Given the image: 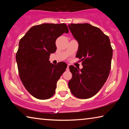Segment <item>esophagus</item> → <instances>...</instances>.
Masks as SVG:
<instances>
[{"label": "esophagus", "mask_w": 129, "mask_h": 129, "mask_svg": "<svg viewBox=\"0 0 129 129\" xmlns=\"http://www.w3.org/2000/svg\"><path fill=\"white\" fill-rule=\"evenodd\" d=\"M69 65H68V66H67V71H69Z\"/></svg>", "instance_id": "1"}]
</instances>
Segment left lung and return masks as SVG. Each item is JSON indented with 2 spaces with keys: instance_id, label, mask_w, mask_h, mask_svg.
<instances>
[{
  "instance_id": "1",
  "label": "left lung",
  "mask_w": 129,
  "mask_h": 129,
  "mask_svg": "<svg viewBox=\"0 0 129 129\" xmlns=\"http://www.w3.org/2000/svg\"><path fill=\"white\" fill-rule=\"evenodd\" d=\"M68 27L78 43L76 57L82 69L69 66L72 78L68 82L76 97L87 99L96 94L105 83L110 73L113 49L109 37L90 24H71Z\"/></svg>"
}]
</instances>
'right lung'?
<instances>
[{"instance_id": "1", "label": "right lung", "mask_w": 129, "mask_h": 129, "mask_svg": "<svg viewBox=\"0 0 129 129\" xmlns=\"http://www.w3.org/2000/svg\"><path fill=\"white\" fill-rule=\"evenodd\" d=\"M68 32L64 23H44L30 28L19 41L16 54L19 76L25 89L36 99H48L55 93L57 82L67 64H52L49 56L56 51V39Z\"/></svg>"}]
</instances>
